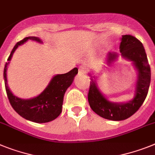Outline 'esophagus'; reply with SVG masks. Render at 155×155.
<instances>
[{
    "mask_svg": "<svg viewBox=\"0 0 155 155\" xmlns=\"http://www.w3.org/2000/svg\"><path fill=\"white\" fill-rule=\"evenodd\" d=\"M87 73V68L84 66H80L79 68V75H84Z\"/></svg>",
    "mask_w": 155,
    "mask_h": 155,
    "instance_id": "34e87169",
    "label": "esophagus"
}]
</instances>
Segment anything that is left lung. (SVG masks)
<instances>
[{
  "label": "left lung",
  "mask_w": 155,
  "mask_h": 155,
  "mask_svg": "<svg viewBox=\"0 0 155 155\" xmlns=\"http://www.w3.org/2000/svg\"><path fill=\"white\" fill-rule=\"evenodd\" d=\"M120 52L124 59L132 61L137 70L138 78L133 98L125 103L110 102L97 88L94 76L91 75L88 92V102L92 110L100 117L111 120H123L133 115L143 103L150 83V68L141 41L129 35H122ZM117 58V53H109L107 64H110Z\"/></svg>",
  "instance_id": "obj_1"
}]
</instances>
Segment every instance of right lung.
<instances>
[{
    "label": "right lung",
    "instance_id": "1",
    "mask_svg": "<svg viewBox=\"0 0 155 155\" xmlns=\"http://www.w3.org/2000/svg\"><path fill=\"white\" fill-rule=\"evenodd\" d=\"M28 39L34 40L38 42H42L38 37H27L15 44L12 50L8 61L4 68V80L5 90L8 97L9 102L19 115L26 120L36 123H46L53 120L58 117L62 111L64 95L66 90L69 87L73 82L74 77L78 73L77 68L65 74H59L53 76L49 85L37 97L30 99H22L14 95L10 91L7 82V67L11 61L15 49L23 45Z\"/></svg>",
    "mask_w": 155,
    "mask_h": 155
}]
</instances>
